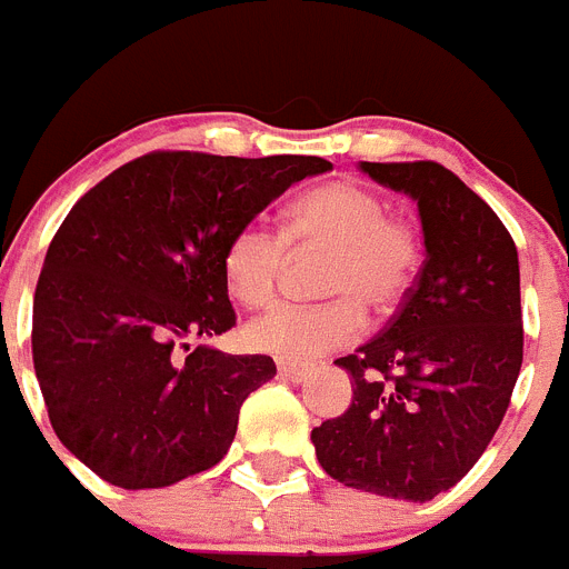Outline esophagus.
Masks as SVG:
<instances>
[{"instance_id": "obj_1", "label": "esophagus", "mask_w": 569, "mask_h": 569, "mask_svg": "<svg viewBox=\"0 0 569 569\" xmlns=\"http://www.w3.org/2000/svg\"><path fill=\"white\" fill-rule=\"evenodd\" d=\"M277 373H280V379H286V381H303L309 373H312V367L298 365V361H289V358H283V361H277Z\"/></svg>"}]
</instances>
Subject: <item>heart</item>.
Segmentation results:
<instances>
[{"label": "heart", "mask_w": 569, "mask_h": 569, "mask_svg": "<svg viewBox=\"0 0 569 569\" xmlns=\"http://www.w3.org/2000/svg\"><path fill=\"white\" fill-rule=\"evenodd\" d=\"M289 248H329L321 271V303H280L246 327L260 352L309 361L338 350L365 327V309L393 312L422 269L425 242L417 222L390 217L388 202L356 179H332L298 196L286 211L283 233L246 222L222 254L228 292L242 307H266L277 292Z\"/></svg>", "instance_id": "1"}]
</instances>
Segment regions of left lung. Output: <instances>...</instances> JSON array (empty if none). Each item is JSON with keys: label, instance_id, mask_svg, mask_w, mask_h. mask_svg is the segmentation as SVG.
<instances>
[{"label": "left lung", "instance_id": "obj_1", "mask_svg": "<svg viewBox=\"0 0 569 569\" xmlns=\"http://www.w3.org/2000/svg\"><path fill=\"white\" fill-rule=\"evenodd\" d=\"M370 179L417 199L425 262L379 336L336 365L352 402L312 431L332 480L399 500L460 483L500 428L523 361L512 233L437 161H361Z\"/></svg>", "mask_w": 569, "mask_h": 569}]
</instances>
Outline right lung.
Listing matches in <instances>:
<instances>
[{"mask_svg": "<svg viewBox=\"0 0 569 569\" xmlns=\"http://www.w3.org/2000/svg\"><path fill=\"white\" fill-rule=\"evenodd\" d=\"M318 156L156 150L98 181L57 228L33 292L31 352L54 433L121 489H161L228 455L269 356L193 347L237 323L231 233Z\"/></svg>", "mask_w": 569, "mask_h": 569, "instance_id": "right-lung-1", "label": "right lung"}]
</instances>
